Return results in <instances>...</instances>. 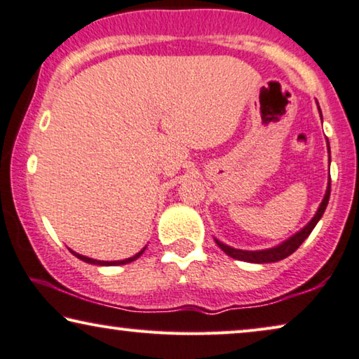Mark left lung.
<instances>
[{"instance_id": "obj_1", "label": "left lung", "mask_w": 359, "mask_h": 359, "mask_svg": "<svg viewBox=\"0 0 359 359\" xmlns=\"http://www.w3.org/2000/svg\"><path fill=\"white\" fill-rule=\"evenodd\" d=\"M327 145H329V141H327ZM329 154H330V147H329ZM329 199H330V181H329V186H327L324 199H322L318 212H316V215L313 217V220H311L308 225L303 228V230H299L298 233H296V235H293L292 238H288L287 241H283L282 244H278V246H275V248L262 249V251H243V249H235L231 246H226V244H223L222 241H218V240H215V243L218 244V248H220L223 252L228 254V256L233 257V259H238V261L252 262V264H269V262L282 261V259L288 257L290 254H293L296 249L301 246V243H303L306 238L311 235V231H313L314 226L318 225L320 217L324 215L325 207H327V204H329Z\"/></svg>"}]
</instances>
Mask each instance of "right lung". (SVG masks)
I'll return each mask as SVG.
<instances>
[{
    "mask_svg": "<svg viewBox=\"0 0 359 359\" xmlns=\"http://www.w3.org/2000/svg\"><path fill=\"white\" fill-rule=\"evenodd\" d=\"M145 251V248L142 249V251H139L136 256H133V257H128V259H123V261H111V262H108V261H97V259H90V257H86V256H82V254H77V252H74V251H71L72 254H74V256L77 257V259H81V261H84V262H87V264H95V266H123V264H129V262H133V261H136V259L141 256V254Z\"/></svg>",
    "mask_w": 359,
    "mask_h": 359,
    "instance_id": "add662e5",
    "label": "right lung"
}]
</instances>
